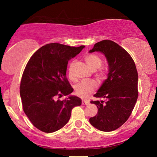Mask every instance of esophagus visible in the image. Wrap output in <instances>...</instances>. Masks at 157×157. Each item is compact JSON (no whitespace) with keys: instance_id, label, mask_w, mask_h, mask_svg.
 Here are the masks:
<instances>
[{"instance_id":"34e87169","label":"esophagus","mask_w":157,"mask_h":157,"mask_svg":"<svg viewBox=\"0 0 157 157\" xmlns=\"http://www.w3.org/2000/svg\"><path fill=\"white\" fill-rule=\"evenodd\" d=\"M82 105H88L89 104V101L86 100H82Z\"/></svg>"}]
</instances>
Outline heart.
Instances as JSON below:
<instances>
[{
  "instance_id": "obj_1",
  "label": "heart",
  "mask_w": 157,
  "mask_h": 157,
  "mask_svg": "<svg viewBox=\"0 0 157 157\" xmlns=\"http://www.w3.org/2000/svg\"><path fill=\"white\" fill-rule=\"evenodd\" d=\"M84 60L86 64L88 65L89 68L91 71H95L100 68L102 66V60L100 57L94 54H89L84 57ZM72 66V65H71ZM71 66L68 70V75L69 78L73 79L72 73H71ZM105 73L103 71H100L98 73L97 78L99 80H102L105 78ZM97 84L94 80H88V81H81L77 84L75 86V94L79 97L86 98L96 89Z\"/></svg>"
}]
</instances>
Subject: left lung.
Segmentation results:
<instances>
[{"label":"left lung","mask_w":157,"mask_h":157,"mask_svg":"<svg viewBox=\"0 0 157 157\" xmlns=\"http://www.w3.org/2000/svg\"><path fill=\"white\" fill-rule=\"evenodd\" d=\"M101 52L109 65L107 78L94 96L102 100L91 101L98 107V113L90 123L103 132L116 130L125 123L136 104L138 73L130 55L118 44L103 40L94 45L89 52Z\"/></svg>","instance_id":"1"}]
</instances>
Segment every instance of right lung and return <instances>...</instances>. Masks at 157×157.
Wrapping results in <instances>:
<instances>
[{
	"label": "right lung",
	"instance_id": "add662e5",
	"mask_svg": "<svg viewBox=\"0 0 157 157\" xmlns=\"http://www.w3.org/2000/svg\"><path fill=\"white\" fill-rule=\"evenodd\" d=\"M84 46L71 47L58 43L45 45L34 53L23 71L20 84L23 109L33 125L46 133L56 132L65 125L71 111L82 100L69 95L73 89L66 78L68 61Z\"/></svg>",
	"mask_w": 157,
	"mask_h": 157
}]
</instances>
